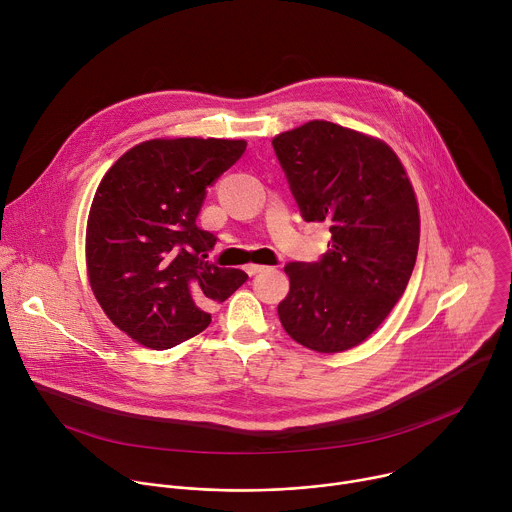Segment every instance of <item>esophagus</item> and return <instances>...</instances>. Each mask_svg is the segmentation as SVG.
<instances>
[{
	"instance_id": "esophagus-1",
	"label": "esophagus",
	"mask_w": 512,
	"mask_h": 512,
	"mask_svg": "<svg viewBox=\"0 0 512 512\" xmlns=\"http://www.w3.org/2000/svg\"><path fill=\"white\" fill-rule=\"evenodd\" d=\"M265 269V265H257V263H249V265H245V271L249 273V275H257V273H261Z\"/></svg>"
}]
</instances>
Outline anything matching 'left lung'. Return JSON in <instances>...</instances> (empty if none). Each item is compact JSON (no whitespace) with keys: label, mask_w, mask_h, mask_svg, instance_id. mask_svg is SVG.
Here are the masks:
<instances>
[{"label":"left lung","mask_w":512,"mask_h":512,"mask_svg":"<svg viewBox=\"0 0 512 512\" xmlns=\"http://www.w3.org/2000/svg\"><path fill=\"white\" fill-rule=\"evenodd\" d=\"M271 143L302 216L332 233L322 261L283 267L289 291L277 316L302 346L344 352L385 322L407 287L419 247L415 190L391 145L332 121Z\"/></svg>","instance_id":"left-lung-1"}]
</instances>
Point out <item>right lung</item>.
Returning <instances> with one entry per match:
<instances>
[{
    "instance_id": "obj_1",
    "label": "right lung",
    "mask_w": 512,
    "mask_h": 512,
    "mask_svg": "<svg viewBox=\"0 0 512 512\" xmlns=\"http://www.w3.org/2000/svg\"><path fill=\"white\" fill-rule=\"evenodd\" d=\"M245 148V139L156 137L103 176L87 218V275L107 318L137 344L166 350L196 336L208 306L247 281L206 261L216 237L196 225L206 188Z\"/></svg>"
}]
</instances>
